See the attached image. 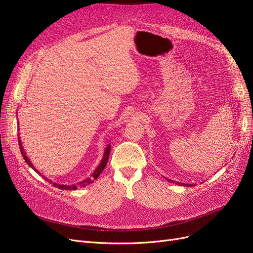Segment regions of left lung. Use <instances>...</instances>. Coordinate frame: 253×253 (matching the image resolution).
Listing matches in <instances>:
<instances>
[{
    "instance_id": "8db88e82",
    "label": "left lung",
    "mask_w": 253,
    "mask_h": 253,
    "mask_svg": "<svg viewBox=\"0 0 253 253\" xmlns=\"http://www.w3.org/2000/svg\"><path fill=\"white\" fill-rule=\"evenodd\" d=\"M168 181H172V182H175L176 183V185H177V183H178V185H181V186H187V187H193L194 185H189V183H181V182H176V181H173V180H171V179H168V178H166Z\"/></svg>"
}]
</instances>
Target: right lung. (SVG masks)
<instances>
[{
    "label": "right lung",
    "instance_id": "obj_1",
    "mask_svg": "<svg viewBox=\"0 0 253 253\" xmlns=\"http://www.w3.org/2000/svg\"><path fill=\"white\" fill-rule=\"evenodd\" d=\"M18 140H19V145H20V150H21V154H22V156H23V158H24V160L26 162V164L32 168V169H34L38 174H40L42 177L45 179V180H47V181H49L50 183H52V186L53 187H56V188H58V189H61V190H77L79 187L80 188H83V187H86V186H88V185H90L91 182H94V180L95 179H97L98 178V176L100 175V173L103 171V169L105 168V166H106V164H108V160H109V156H110V152H111V144L109 143L108 145H106V148H105V150H104V153H103V157H102V159H101V162H100V164L98 165V167L96 168V170L90 174V176L89 177H87V178H85L84 180H82V181H80V182H78V183H74V185H60V183H57V182H52L51 180H49L47 177H45V176H43L39 171H38L36 168L34 167V165L32 164V162H30L29 160V158L26 156V153H25V151H24V148H23V145H22V141H21V139H20V136L18 135Z\"/></svg>",
    "mask_w": 253,
    "mask_h": 253
}]
</instances>
